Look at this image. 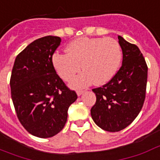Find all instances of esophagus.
Listing matches in <instances>:
<instances>
[{
	"label": "esophagus",
	"instance_id": "obj_1",
	"mask_svg": "<svg viewBox=\"0 0 160 160\" xmlns=\"http://www.w3.org/2000/svg\"><path fill=\"white\" fill-rule=\"evenodd\" d=\"M76 93L78 96H81L84 93V91H77Z\"/></svg>",
	"mask_w": 160,
	"mask_h": 160
}]
</instances>
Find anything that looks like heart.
<instances>
[{
	"label": "heart",
	"mask_w": 160,
	"mask_h": 160,
	"mask_svg": "<svg viewBox=\"0 0 160 160\" xmlns=\"http://www.w3.org/2000/svg\"><path fill=\"white\" fill-rule=\"evenodd\" d=\"M67 53L56 52L52 56L53 67L59 76L71 81L74 89H81L95 81L101 86L112 80L119 70L122 60V50L113 38L81 37L71 41L66 48Z\"/></svg>",
	"instance_id": "b5f03b06"
}]
</instances>
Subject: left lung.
I'll return each instance as SVG.
<instances>
[{
	"label": "left lung",
	"instance_id": "8db88e82",
	"mask_svg": "<svg viewBox=\"0 0 160 160\" xmlns=\"http://www.w3.org/2000/svg\"><path fill=\"white\" fill-rule=\"evenodd\" d=\"M122 65L108 83L92 90L97 97L91 115L96 125L104 131L115 132L134 120L144 103L148 66L139 48L120 35Z\"/></svg>",
	"mask_w": 160,
	"mask_h": 160
}]
</instances>
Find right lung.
Instances as JSON below:
<instances>
[{
    "instance_id": "1",
    "label": "right lung",
    "mask_w": 160,
    "mask_h": 160,
    "mask_svg": "<svg viewBox=\"0 0 160 160\" xmlns=\"http://www.w3.org/2000/svg\"><path fill=\"white\" fill-rule=\"evenodd\" d=\"M61 38L47 35L34 41L15 59L10 80L17 116L33 136L48 138L64 127L75 92L65 86L52 64Z\"/></svg>"
}]
</instances>
